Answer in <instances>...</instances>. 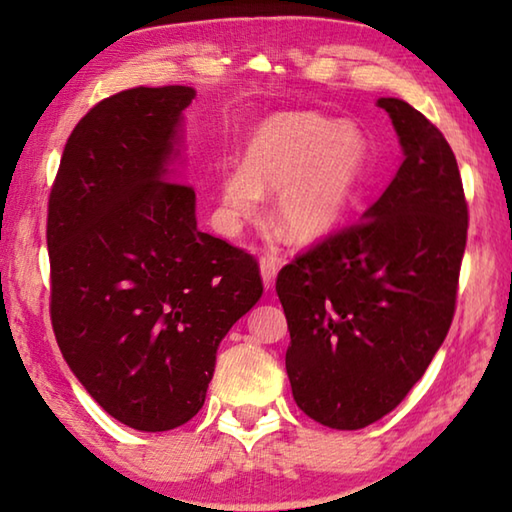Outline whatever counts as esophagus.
Listing matches in <instances>:
<instances>
[{"instance_id": "obj_1", "label": "esophagus", "mask_w": 512, "mask_h": 512, "mask_svg": "<svg viewBox=\"0 0 512 512\" xmlns=\"http://www.w3.org/2000/svg\"><path fill=\"white\" fill-rule=\"evenodd\" d=\"M259 271H262V280L266 289H273L275 284V275H277V262L273 257H259Z\"/></svg>"}]
</instances>
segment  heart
Here are the masks:
<instances>
[{
	"instance_id": "heart-1",
	"label": "heart",
	"mask_w": 512,
	"mask_h": 512,
	"mask_svg": "<svg viewBox=\"0 0 512 512\" xmlns=\"http://www.w3.org/2000/svg\"><path fill=\"white\" fill-rule=\"evenodd\" d=\"M368 167L370 140L357 124L284 112L255 128L244 164L223 171V210L230 221L246 219L271 189L277 228L293 241H314L343 219L366 185Z\"/></svg>"
}]
</instances>
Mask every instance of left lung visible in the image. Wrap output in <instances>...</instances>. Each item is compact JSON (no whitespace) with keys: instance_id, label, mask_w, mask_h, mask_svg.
Returning <instances> with one entry per match:
<instances>
[{"instance_id":"8db88e82","label":"left lung","mask_w":512,"mask_h":512,"mask_svg":"<svg viewBox=\"0 0 512 512\" xmlns=\"http://www.w3.org/2000/svg\"><path fill=\"white\" fill-rule=\"evenodd\" d=\"M404 162L361 214L277 273L293 400L329 429H363L400 404L456 311L467 201L456 155L422 112L379 99Z\"/></svg>"}]
</instances>
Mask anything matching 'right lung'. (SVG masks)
<instances>
[{
    "label": "right lung",
    "mask_w": 512,
    "mask_h": 512,
    "mask_svg": "<svg viewBox=\"0 0 512 512\" xmlns=\"http://www.w3.org/2000/svg\"><path fill=\"white\" fill-rule=\"evenodd\" d=\"M194 94L140 85L99 101L49 192L58 348L101 409L137 431L201 411L219 343L264 291L257 259L198 230L194 187L169 171Z\"/></svg>",
    "instance_id": "1"
}]
</instances>
